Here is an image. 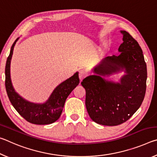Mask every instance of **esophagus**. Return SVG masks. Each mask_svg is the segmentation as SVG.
Instances as JSON below:
<instances>
[{
    "label": "esophagus",
    "mask_w": 157,
    "mask_h": 157,
    "mask_svg": "<svg viewBox=\"0 0 157 157\" xmlns=\"http://www.w3.org/2000/svg\"><path fill=\"white\" fill-rule=\"evenodd\" d=\"M86 73H85V71H79V79H80V81H82V79H83L85 77H86Z\"/></svg>",
    "instance_id": "1"
}]
</instances>
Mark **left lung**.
<instances>
[{
  "instance_id": "left-lung-1",
  "label": "left lung",
  "mask_w": 157,
  "mask_h": 157,
  "mask_svg": "<svg viewBox=\"0 0 157 157\" xmlns=\"http://www.w3.org/2000/svg\"><path fill=\"white\" fill-rule=\"evenodd\" d=\"M121 54L105 57L94 69L96 75H90L81 82L86 90V110L93 121L107 126L126 122L139 109L144 99L147 66L141 48L126 31L122 30ZM125 69L126 75L119 82L106 81L108 76Z\"/></svg>"
}]
</instances>
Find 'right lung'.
<instances>
[{
	"instance_id": "right-lung-1",
	"label": "right lung",
	"mask_w": 157,
	"mask_h": 157,
	"mask_svg": "<svg viewBox=\"0 0 157 157\" xmlns=\"http://www.w3.org/2000/svg\"><path fill=\"white\" fill-rule=\"evenodd\" d=\"M18 39H16L11 47L5 66V89L10 101L17 112L29 123L35 124H51L59 118L66 98L79 84L78 72L58 85L44 104L28 102L14 91L10 78V62Z\"/></svg>"
}]
</instances>
